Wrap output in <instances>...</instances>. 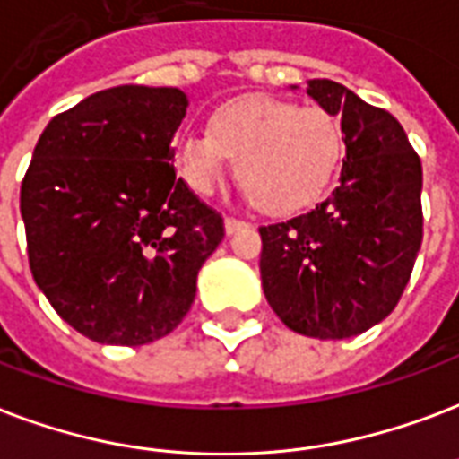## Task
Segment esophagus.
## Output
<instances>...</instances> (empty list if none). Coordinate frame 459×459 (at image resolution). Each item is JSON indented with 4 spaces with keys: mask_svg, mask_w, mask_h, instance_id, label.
I'll return each instance as SVG.
<instances>
[{
    "mask_svg": "<svg viewBox=\"0 0 459 459\" xmlns=\"http://www.w3.org/2000/svg\"><path fill=\"white\" fill-rule=\"evenodd\" d=\"M223 226H226V233H236V230H240V229H245V226H247V223L245 221H240V219H233V216H226V221H223Z\"/></svg>",
    "mask_w": 459,
    "mask_h": 459,
    "instance_id": "obj_1",
    "label": "esophagus"
}]
</instances>
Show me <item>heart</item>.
<instances>
[{
    "instance_id": "1",
    "label": "heart",
    "mask_w": 459,
    "mask_h": 459,
    "mask_svg": "<svg viewBox=\"0 0 459 459\" xmlns=\"http://www.w3.org/2000/svg\"><path fill=\"white\" fill-rule=\"evenodd\" d=\"M344 156L337 115L279 98H240L216 108L209 134L175 139L173 163L199 197H212L236 160L238 180L267 212H296L330 187Z\"/></svg>"
}]
</instances>
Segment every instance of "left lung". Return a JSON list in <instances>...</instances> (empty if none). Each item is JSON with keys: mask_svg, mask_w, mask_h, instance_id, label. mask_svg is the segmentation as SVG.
Wrapping results in <instances>:
<instances>
[{"mask_svg": "<svg viewBox=\"0 0 459 459\" xmlns=\"http://www.w3.org/2000/svg\"><path fill=\"white\" fill-rule=\"evenodd\" d=\"M307 96L342 117L339 187L307 214L262 226L260 274L289 330L346 339L393 313L421 238V159L393 115L330 79Z\"/></svg>", "mask_w": 459, "mask_h": 459, "instance_id": "obj_1", "label": "left lung"}]
</instances>
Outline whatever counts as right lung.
Here are the masks:
<instances>
[{
  "mask_svg": "<svg viewBox=\"0 0 459 459\" xmlns=\"http://www.w3.org/2000/svg\"><path fill=\"white\" fill-rule=\"evenodd\" d=\"M180 89L115 86L55 115L21 185L28 264L57 315L98 344L183 323L223 219L175 178Z\"/></svg>",
  "mask_w": 459,
  "mask_h": 459,
  "instance_id": "right-lung-1",
  "label": "right lung"
}]
</instances>
